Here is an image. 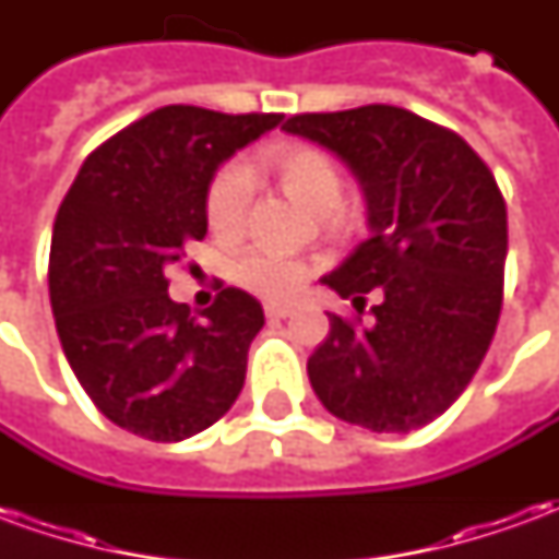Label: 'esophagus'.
Returning <instances> with one entry per match:
<instances>
[{"label": "esophagus", "instance_id": "34e87169", "mask_svg": "<svg viewBox=\"0 0 559 559\" xmlns=\"http://www.w3.org/2000/svg\"><path fill=\"white\" fill-rule=\"evenodd\" d=\"M263 311H266L269 320H284V317H290L293 311H296V305H290V302H266V308H263Z\"/></svg>", "mask_w": 559, "mask_h": 559}]
</instances>
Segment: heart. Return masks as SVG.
Wrapping results in <instances>:
<instances>
[{"mask_svg": "<svg viewBox=\"0 0 559 559\" xmlns=\"http://www.w3.org/2000/svg\"><path fill=\"white\" fill-rule=\"evenodd\" d=\"M263 164L278 179L281 191L290 197L293 203H299L308 212H320L323 218L338 215L344 173L326 148L284 143V146L266 148ZM251 200H254L251 173L245 170L242 164H227L209 185L206 218L212 233L221 239L239 236L248 224ZM305 278H308V263L278 254V251H266V248H254L236 263V281L269 299L290 296L302 287Z\"/></svg>", "mask_w": 559, "mask_h": 559, "instance_id": "1", "label": "heart"}]
</instances>
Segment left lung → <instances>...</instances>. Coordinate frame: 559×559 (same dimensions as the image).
<instances>
[{
    "label": "left lung",
    "instance_id": "left-lung-1",
    "mask_svg": "<svg viewBox=\"0 0 559 559\" xmlns=\"http://www.w3.org/2000/svg\"><path fill=\"white\" fill-rule=\"evenodd\" d=\"M287 134L335 152L359 179L371 236L323 278L374 326L329 314L308 377L332 416L407 433L443 416L491 347L503 308L506 200L455 131L389 104L299 114Z\"/></svg>",
    "mask_w": 559,
    "mask_h": 559
}]
</instances>
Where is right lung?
Wrapping results in <instances>:
<instances>
[{
  "instance_id": "add662e5",
  "label": "right lung",
  "mask_w": 559,
  "mask_h": 559,
  "mask_svg": "<svg viewBox=\"0 0 559 559\" xmlns=\"http://www.w3.org/2000/svg\"><path fill=\"white\" fill-rule=\"evenodd\" d=\"M281 119L170 104L102 143L68 188L50 245L56 332L80 386L119 428L179 443L239 399L263 308L224 287L194 317L170 299L167 269L206 236L218 164Z\"/></svg>"
}]
</instances>
